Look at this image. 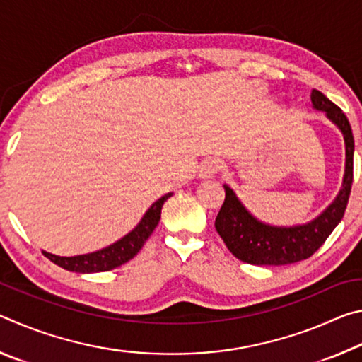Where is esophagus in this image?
I'll return each mask as SVG.
<instances>
[{
    "label": "esophagus",
    "mask_w": 362,
    "mask_h": 362,
    "mask_svg": "<svg viewBox=\"0 0 362 362\" xmlns=\"http://www.w3.org/2000/svg\"><path fill=\"white\" fill-rule=\"evenodd\" d=\"M220 169H222V163L217 158H207L201 163L199 177L201 179H212L220 173Z\"/></svg>",
    "instance_id": "1"
}]
</instances>
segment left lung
<instances>
[{"instance_id":"obj_1","label":"left lung","mask_w":362,"mask_h":362,"mask_svg":"<svg viewBox=\"0 0 362 362\" xmlns=\"http://www.w3.org/2000/svg\"><path fill=\"white\" fill-rule=\"evenodd\" d=\"M311 102L316 110L326 112L327 118L339 126L345 139L346 163L340 193L332 204L313 222L298 226H269L254 218L246 211L228 185L225 201L216 218V230L230 252L250 265H289L308 259L326 243L330 233L343 218L353 185L354 139L351 126L341 108L313 89Z\"/></svg>"}]
</instances>
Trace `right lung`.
Listing matches in <instances>:
<instances>
[{
  "label": "right lung",
  "instance_id": "obj_1",
  "mask_svg": "<svg viewBox=\"0 0 362 362\" xmlns=\"http://www.w3.org/2000/svg\"><path fill=\"white\" fill-rule=\"evenodd\" d=\"M170 196H173V193H168L164 194L163 198H159L156 203H153V206L145 212V216L140 220V223L136 228H134L129 235L122 238V240L112 244V246L97 250V252L93 254H84L76 257H59L45 252V250H42V254H45V257H47L49 260L56 263V265L62 267L64 269H69V272L99 273L118 268L122 263L134 259L139 250L144 247L145 241L151 236L153 230L156 228L159 218H161V209L164 201L170 198Z\"/></svg>",
  "mask_w": 362,
  "mask_h": 362
}]
</instances>
